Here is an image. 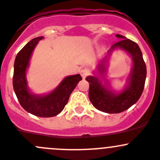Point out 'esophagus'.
Returning a JSON list of instances; mask_svg holds the SVG:
<instances>
[{
    "label": "esophagus",
    "mask_w": 160,
    "mask_h": 160,
    "mask_svg": "<svg viewBox=\"0 0 160 160\" xmlns=\"http://www.w3.org/2000/svg\"><path fill=\"white\" fill-rule=\"evenodd\" d=\"M79 73H80L81 76L82 77V78H83V79H85V78H86L87 75H88V71L87 70V69H82V70L79 72Z\"/></svg>",
    "instance_id": "1"
}]
</instances>
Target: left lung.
<instances>
[{"instance_id":"1","label":"left lung","mask_w":160,"mask_h":160,"mask_svg":"<svg viewBox=\"0 0 160 160\" xmlns=\"http://www.w3.org/2000/svg\"><path fill=\"white\" fill-rule=\"evenodd\" d=\"M116 36L121 40L112 46L108 51L109 56L114 50L121 49L128 53L133 61V67L124 90L119 93L114 92L110 89L109 83L105 86L96 76L85 78L89 83L90 102L97 110L107 113H121L134 105L142 96L146 78V66L138 45L121 35L117 34ZM107 61L106 57L98 66V71L102 75L106 72Z\"/></svg>"}]
</instances>
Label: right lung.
Returning a JSON list of instances; mask_svg holds the SVG:
<instances>
[{"label": "right lung", "mask_w": 160, "mask_h": 160, "mask_svg": "<svg viewBox=\"0 0 160 160\" xmlns=\"http://www.w3.org/2000/svg\"><path fill=\"white\" fill-rule=\"evenodd\" d=\"M43 36L34 38L18 53L14 64L13 88L20 105L27 112L40 118L59 114L68 102L77 84L82 79L79 74L66 77L51 92L43 96L32 93L28 88L26 70L34 48Z\"/></svg>", "instance_id": "add662e5"}]
</instances>
